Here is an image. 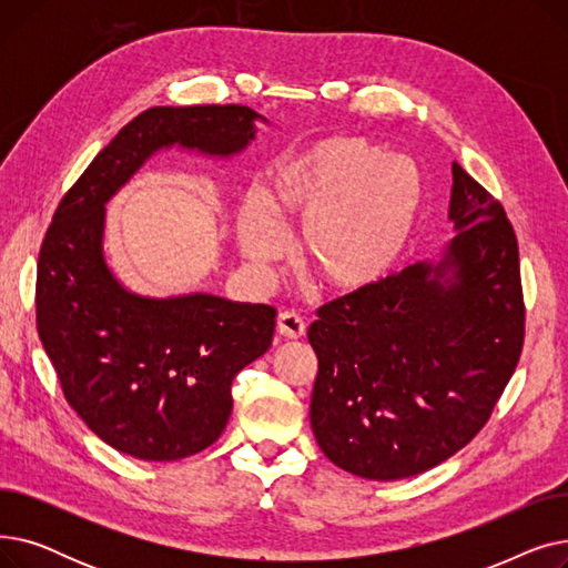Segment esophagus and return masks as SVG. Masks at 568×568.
<instances>
[{
    "label": "esophagus",
    "instance_id": "obj_1",
    "mask_svg": "<svg viewBox=\"0 0 568 568\" xmlns=\"http://www.w3.org/2000/svg\"><path fill=\"white\" fill-rule=\"evenodd\" d=\"M276 332H278V336H283L287 341H294V338H302L304 336L306 324L294 311H285V313L278 315Z\"/></svg>",
    "mask_w": 568,
    "mask_h": 568
}]
</instances>
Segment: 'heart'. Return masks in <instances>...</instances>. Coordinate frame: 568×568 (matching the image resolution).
Returning a JSON list of instances; mask_svg holds the SVG:
<instances>
[{"label": "heart", "instance_id": "1", "mask_svg": "<svg viewBox=\"0 0 568 568\" xmlns=\"http://www.w3.org/2000/svg\"><path fill=\"white\" fill-rule=\"evenodd\" d=\"M424 206V179L366 138H326L278 161L264 191L236 206L239 251L257 272L283 255L281 223H302L296 248L334 292H359L392 272Z\"/></svg>", "mask_w": 568, "mask_h": 568}]
</instances>
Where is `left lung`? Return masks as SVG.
Wrapping results in <instances>:
<instances>
[{
	"label": "left lung",
	"instance_id": "8db88e82",
	"mask_svg": "<svg viewBox=\"0 0 568 568\" xmlns=\"http://www.w3.org/2000/svg\"><path fill=\"white\" fill-rule=\"evenodd\" d=\"M456 236L424 260L324 304L311 428L324 456L373 481L422 474L490 419L520 359L518 242L504 206L458 165Z\"/></svg>",
	"mask_w": 568,
	"mask_h": 568
}]
</instances>
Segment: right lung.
<instances>
[{"label":"right lung","mask_w":568,"mask_h":568,"mask_svg":"<svg viewBox=\"0 0 568 568\" xmlns=\"http://www.w3.org/2000/svg\"><path fill=\"white\" fill-rule=\"evenodd\" d=\"M266 119L246 105L149 108L59 202L37 272V326L69 405L112 449L179 460L212 446L230 386L272 345L276 311L193 292L126 290L105 262V204L161 149L242 154Z\"/></svg>","instance_id":"1"}]
</instances>
